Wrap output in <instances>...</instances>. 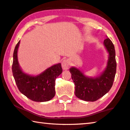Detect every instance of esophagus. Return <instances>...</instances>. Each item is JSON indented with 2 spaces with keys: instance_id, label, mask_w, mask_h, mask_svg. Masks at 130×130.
<instances>
[{
  "instance_id": "obj_1",
  "label": "esophagus",
  "mask_w": 130,
  "mask_h": 130,
  "mask_svg": "<svg viewBox=\"0 0 130 130\" xmlns=\"http://www.w3.org/2000/svg\"><path fill=\"white\" fill-rule=\"evenodd\" d=\"M70 66V61L67 59H65L63 60L62 62H61V67H62V69L64 70H67L69 69Z\"/></svg>"
}]
</instances>
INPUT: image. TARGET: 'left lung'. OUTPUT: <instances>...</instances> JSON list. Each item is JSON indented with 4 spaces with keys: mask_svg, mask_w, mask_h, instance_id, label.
Listing matches in <instances>:
<instances>
[{
    "mask_svg": "<svg viewBox=\"0 0 130 130\" xmlns=\"http://www.w3.org/2000/svg\"><path fill=\"white\" fill-rule=\"evenodd\" d=\"M103 45L108 53V59L104 70L99 75L88 77L79 68L74 66L70 68L75 85V95L83 101H97L108 92L113 85L116 73L115 46L107 37L103 42Z\"/></svg>",
    "mask_w": 130,
    "mask_h": 130,
    "instance_id": "1",
    "label": "left lung"
}]
</instances>
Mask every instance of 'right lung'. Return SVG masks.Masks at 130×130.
Wrapping results in <instances>:
<instances>
[{"label": "right lung", "instance_id": "1", "mask_svg": "<svg viewBox=\"0 0 130 130\" xmlns=\"http://www.w3.org/2000/svg\"><path fill=\"white\" fill-rule=\"evenodd\" d=\"M20 41L15 47L13 53L12 71L19 91L28 98L35 102H43L51 100L55 95V80L62 73L61 63L47 68L37 75L25 73L18 60V49Z\"/></svg>", "mask_w": 130, "mask_h": 130}]
</instances>
